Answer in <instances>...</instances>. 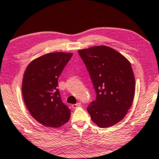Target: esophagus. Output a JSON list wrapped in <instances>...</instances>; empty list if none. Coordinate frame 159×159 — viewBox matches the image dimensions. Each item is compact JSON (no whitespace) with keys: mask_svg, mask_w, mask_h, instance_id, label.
Returning a JSON list of instances; mask_svg holds the SVG:
<instances>
[{"mask_svg":"<svg viewBox=\"0 0 159 159\" xmlns=\"http://www.w3.org/2000/svg\"><path fill=\"white\" fill-rule=\"evenodd\" d=\"M80 102H78L77 104H72V108H73V109H75V108H77V107H80Z\"/></svg>","mask_w":159,"mask_h":159,"instance_id":"esophagus-1","label":"esophagus"}]
</instances>
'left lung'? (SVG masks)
<instances>
[{"label":"left lung","mask_w":159,"mask_h":159,"mask_svg":"<svg viewBox=\"0 0 159 159\" xmlns=\"http://www.w3.org/2000/svg\"><path fill=\"white\" fill-rule=\"evenodd\" d=\"M88 69L97 99L87 107L91 119L106 128L123 119L133 104L135 80L131 64L115 49L93 46L78 51Z\"/></svg>","instance_id":"obj_1"}]
</instances>
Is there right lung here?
<instances>
[{
  "mask_svg": "<svg viewBox=\"0 0 159 159\" xmlns=\"http://www.w3.org/2000/svg\"><path fill=\"white\" fill-rule=\"evenodd\" d=\"M71 52H50L33 60L24 71L22 96L33 118L45 127L57 128L68 122L70 110L62 103L58 78Z\"/></svg>",
  "mask_w": 159,
  "mask_h": 159,
  "instance_id": "add662e5",
  "label": "right lung"
}]
</instances>
